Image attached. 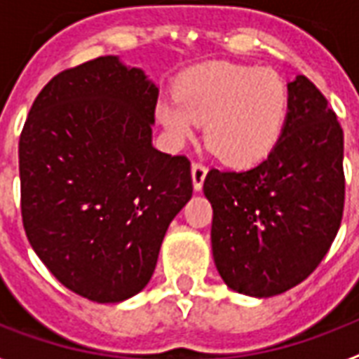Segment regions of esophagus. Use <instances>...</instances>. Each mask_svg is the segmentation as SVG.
<instances>
[{
  "label": "esophagus",
  "mask_w": 359,
  "mask_h": 359,
  "mask_svg": "<svg viewBox=\"0 0 359 359\" xmlns=\"http://www.w3.org/2000/svg\"><path fill=\"white\" fill-rule=\"evenodd\" d=\"M206 177V168L203 164H193L191 166V180H193V189L201 191Z\"/></svg>",
  "instance_id": "obj_1"
}]
</instances>
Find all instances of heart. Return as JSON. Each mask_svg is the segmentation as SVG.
Returning a JSON list of instances; mask_svg holds the SVG:
<instances>
[{
    "instance_id": "heart-1",
    "label": "heart",
    "mask_w": 359,
    "mask_h": 359,
    "mask_svg": "<svg viewBox=\"0 0 359 359\" xmlns=\"http://www.w3.org/2000/svg\"><path fill=\"white\" fill-rule=\"evenodd\" d=\"M289 97L283 80L255 67L214 62L183 76L176 101L162 99L154 118L174 143L205 124L206 145L229 166H255L283 132Z\"/></svg>"
}]
</instances>
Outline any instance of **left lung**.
Returning <instances> with one entry per match:
<instances>
[{"label": "left lung", "instance_id": "1", "mask_svg": "<svg viewBox=\"0 0 359 359\" xmlns=\"http://www.w3.org/2000/svg\"><path fill=\"white\" fill-rule=\"evenodd\" d=\"M283 132L268 158L243 172L206 174L212 256L224 283L269 298L302 283L341 227L344 135L306 76L287 83Z\"/></svg>", "mask_w": 359, "mask_h": 359}]
</instances>
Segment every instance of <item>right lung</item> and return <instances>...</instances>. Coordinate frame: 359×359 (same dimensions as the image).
I'll use <instances>...</instances> for the list:
<instances>
[{"label": "right lung", "mask_w": 359, "mask_h": 359, "mask_svg": "<svg viewBox=\"0 0 359 359\" xmlns=\"http://www.w3.org/2000/svg\"><path fill=\"white\" fill-rule=\"evenodd\" d=\"M158 88L107 55L57 74L18 141L26 237L76 294L118 304L147 287L191 164L153 147Z\"/></svg>", "instance_id": "add662e5"}]
</instances>
